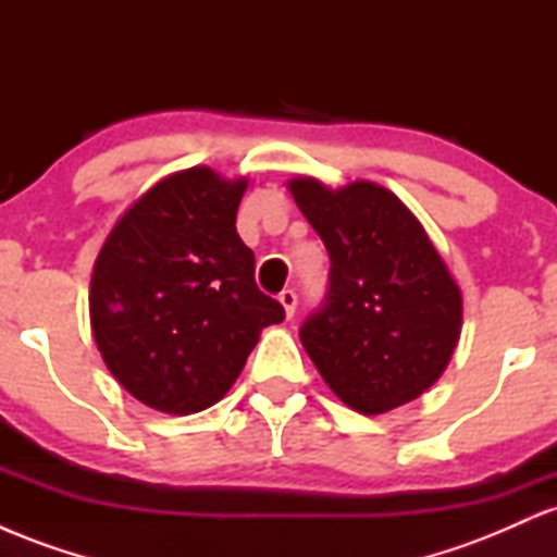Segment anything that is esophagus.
<instances>
[{
	"label": "esophagus",
	"instance_id": "esophagus-1",
	"mask_svg": "<svg viewBox=\"0 0 557 557\" xmlns=\"http://www.w3.org/2000/svg\"><path fill=\"white\" fill-rule=\"evenodd\" d=\"M280 304H283L285 317L293 319V314H296V306H298L296 290H283V293H280Z\"/></svg>",
	"mask_w": 557,
	"mask_h": 557
}]
</instances>
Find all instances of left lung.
Returning <instances> with one entry per match:
<instances>
[{
	"mask_svg": "<svg viewBox=\"0 0 557 557\" xmlns=\"http://www.w3.org/2000/svg\"><path fill=\"white\" fill-rule=\"evenodd\" d=\"M330 253V290L300 343L332 393L359 413L417 400L450 363L463 298L411 209L369 181L287 183Z\"/></svg>",
	"mask_w": 557,
	"mask_h": 557,
	"instance_id": "left-lung-1",
	"label": "left lung"
}]
</instances>
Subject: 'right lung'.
Returning a JSON list of instances; mask_svg holds the SVG:
<instances>
[{
    "instance_id": "right-lung-1",
    "label": "right lung",
    "mask_w": 557,
    "mask_h": 557,
    "mask_svg": "<svg viewBox=\"0 0 557 557\" xmlns=\"http://www.w3.org/2000/svg\"><path fill=\"white\" fill-rule=\"evenodd\" d=\"M246 177L172 172L114 222L96 257L88 311L114 380L157 411L198 413L233 387L285 309L253 283L235 230Z\"/></svg>"
}]
</instances>
